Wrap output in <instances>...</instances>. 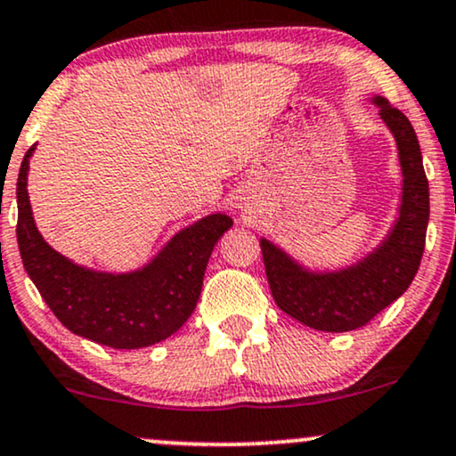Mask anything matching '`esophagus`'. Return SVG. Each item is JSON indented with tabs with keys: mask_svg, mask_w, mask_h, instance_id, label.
<instances>
[{
	"mask_svg": "<svg viewBox=\"0 0 456 456\" xmlns=\"http://www.w3.org/2000/svg\"><path fill=\"white\" fill-rule=\"evenodd\" d=\"M243 205H245V202H243V200H240V202H237V207H240V209H243Z\"/></svg>",
	"mask_w": 456,
	"mask_h": 456,
	"instance_id": "esophagus-1",
	"label": "esophagus"
}]
</instances>
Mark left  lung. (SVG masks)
<instances>
[{"instance_id": "8db88e82", "label": "left lung", "mask_w": 456, "mask_h": 456, "mask_svg": "<svg viewBox=\"0 0 456 456\" xmlns=\"http://www.w3.org/2000/svg\"><path fill=\"white\" fill-rule=\"evenodd\" d=\"M379 116L397 145L402 205L389 234L374 251L340 271H311L268 239L260 240L268 285L277 306L319 331H351L374 319L410 288L419 271L429 222V183L412 125L383 97Z\"/></svg>"}]
</instances>
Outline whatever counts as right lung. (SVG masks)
<instances>
[{"label":"right lung","instance_id":"obj_1","mask_svg":"<svg viewBox=\"0 0 456 456\" xmlns=\"http://www.w3.org/2000/svg\"><path fill=\"white\" fill-rule=\"evenodd\" d=\"M31 145L22 159L16 240L22 266L54 317L73 334L111 348H143L168 338L194 313L207 262L232 217L211 213L179 230L150 264L133 273H103L67 260L36 226L27 194Z\"/></svg>","mask_w":456,"mask_h":456}]
</instances>
